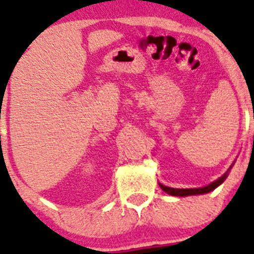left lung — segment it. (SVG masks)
Returning a JSON list of instances; mask_svg holds the SVG:
<instances>
[{
  "instance_id": "1",
  "label": "left lung",
  "mask_w": 254,
  "mask_h": 254,
  "mask_svg": "<svg viewBox=\"0 0 254 254\" xmlns=\"http://www.w3.org/2000/svg\"><path fill=\"white\" fill-rule=\"evenodd\" d=\"M233 166V165H231ZM230 166V169H231ZM229 169V170H230ZM228 170V171H229ZM228 171L225 172L224 175H223L222 177H219L218 180H216L214 182L210 183L208 186L206 187H202V188H190V189H178V188H170V187H166V186H163L161 183H159V186H160V188L163 189L165 193H168L170 195H174V196H189V195H197V194H206V193H210V191H212L213 189H216L217 187L221 186L223 182L225 181V178L228 177Z\"/></svg>"
}]
</instances>
